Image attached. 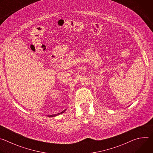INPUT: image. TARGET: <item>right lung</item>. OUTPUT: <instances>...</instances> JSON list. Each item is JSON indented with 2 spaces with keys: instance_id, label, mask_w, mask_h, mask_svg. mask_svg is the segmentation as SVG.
Listing matches in <instances>:
<instances>
[{
  "instance_id": "obj_1",
  "label": "right lung",
  "mask_w": 153,
  "mask_h": 153,
  "mask_svg": "<svg viewBox=\"0 0 153 153\" xmlns=\"http://www.w3.org/2000/svg\"><path fill=\"white\" fill-rule=\"evenodd\" d=\"M65 111H66V110H63V111H62V112H60V113H58V114H53V115H49V116H47L48 117H54V116H58V115H59V114H62V113H63Z\"/></svg>"
}]
</instances>
